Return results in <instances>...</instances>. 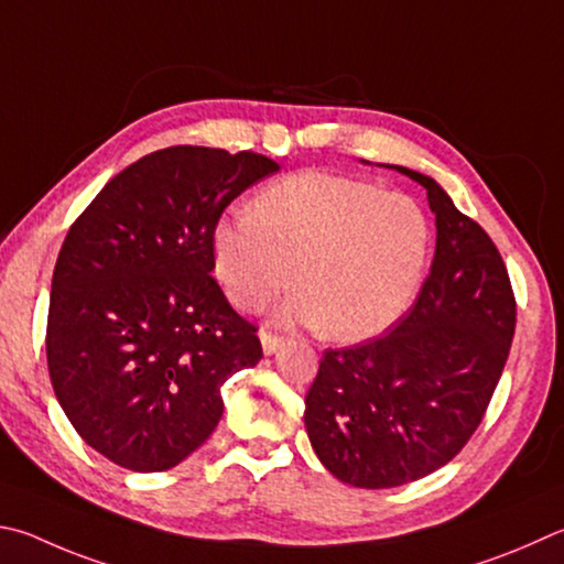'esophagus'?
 Masks as SVG:
<instances>
[{"label":"esophagus","mask_w":564,"mask_h":564,"mask_svg":"<svg viewBox=\"0 0 564 564\" xmlns=\"http://www.w3.org/2000/svg\"><path fill=\"white\" fill-rule=\"evenodd\" d=\"M281 345H283V337H281V335H273V333H269V330L261 333V347H263L265 355L279 352Z\"/></svg>","instance_id":"esophagus-1"}]
</instances>
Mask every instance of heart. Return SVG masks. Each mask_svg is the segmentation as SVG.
I'll return each mask as SVG.
<instances>
[{
	"instance_id": "1",
	"label": "heart",
	"mask_w": 564,
	"mask_h": 564,
	"mask_svg": "<svg viewBox=\"0 0 564 564\" xmlns=\"http://www.w3.org/2000/svg\"><path fill=\"white\" fill-rule=\"evenodd\" d=\"M432 239L426 212L406 194L301 172L271 184L253 212L217 221L214 269L243 311L263 308L293 281L299 291L281 321L323 323L335 340H365L412 308Z\"/></svg>"
}]
</instances>
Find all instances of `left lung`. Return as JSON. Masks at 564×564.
Masks as SVG:
<instances>
[{
	"label": "left lung",
	"instance_id": "left-lung-1",
	"mask_svg": "<svg viewBox=\"0 0 564 564\" xmlns=\"http://www.w3.org/2000/svg\"><path fill=\"white\" fill-rule=\"evenodd\" d=\"M432 273L392 330L325 350L305 394V432L330 474L357 488H394L446 466L480 424L516 333V299L496 243L438 182Z\"/></svg>",
	"mask_w": 564,
	"mask_h": 564
}]
</instances>
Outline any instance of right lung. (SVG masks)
Masks as SVG:
<instances>
[{
    "mask_svg": "<svg viewBox=\"0 0 564 564\" xmlns=\"http://www.w3.org/2000/svg\"><path fill=\"white\" fill-rule=\"evenodd\" d=\"M281 167L177 145L112 177L68 229L51 281V384L80 438L138 474L177 466L217 429L221 384L261 360L214 271L221 212Z\"/></svg>",
    "mask_w": 564,
    "mask_h": 564,
    "instance_id": "add662e5",
    "label": "right lung"
}]
</instances>
